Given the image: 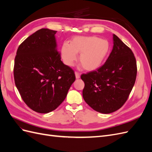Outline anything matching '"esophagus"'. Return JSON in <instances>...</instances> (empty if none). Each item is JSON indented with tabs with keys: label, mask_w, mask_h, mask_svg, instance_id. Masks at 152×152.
<instances>
[{
	"label": "esophagus",
	"mask_w": 152,
	"mask_h": 152,
	"mask_svg": "<svg viewBox=\"0 0 152 152\" xmlns=\"http://www.w3.org/2000/svg\"><path fill=\"white\" fill-rule=\"evenodd\" d=\"M75 77H76V79H79L80 77V73H79V72H75Z\"/></svg>",
	"instance_id": "obj_1"
}]
</instances>
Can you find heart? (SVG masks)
<instances>
[{"label": "heart", "mask_w": 152, "mask_h": 152, "mask_svg": "<svg viewBox=\"0 0 152 152\" xmlns=\"http://www.w3.org/2000/svg\"><path fill=\"white\" fill-rule=\"evenodd\" d=\"M110 44L107 40L96 36L77 37L70 44L64 43L61 57L66 65L72 66L80 54L79 61L87 70H94L102 66L108 58Z\"/></svg>", "instance_id": "1"}]
</instances>
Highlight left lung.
<instances>
[{"mask_svg": "<svg viewBox=\"0 0 152 152\" xmlns=\"http://www.w3.org/2000/svg\"><path fill=\"white\" fill-rule=\"evenodd\" d=\"M137 65L132 50L113 34V48L103 65L81 75L82 96L93 110L110 113L126 102L134 85Z\"/></svg>", "mask_w": 152, "mask_h": 152, "instance_id": "obj_1", "label": "left lung"}]
</instances>
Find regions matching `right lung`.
Returning <instances> with one entry per match:
<instances>
[{
	"mask_svg": "<svg viewBox=\"0 0 152 152\" xmlns=\"http://www.w3.org/2000/svg\"><path fill=\"white\" fill-rule=\"evenodd\" d=\"M56 32L48 28L35 31L19 45L15 59L14 79L21 97L40 113L57 108L75 80L73 69L61 60Z\"/></svg>",
	"mask_w": 152,
	"mask_h": 152,
	"instance_id": "right-lung-1",
	"label": "right lung"
}]
</instances>
